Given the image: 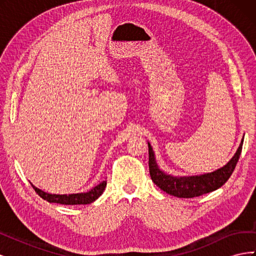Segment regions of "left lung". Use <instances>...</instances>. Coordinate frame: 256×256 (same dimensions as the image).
Listing matches in <instances>:
<instances>
[{"label": "left lung", "mask_w": 256, "mask_h": 256, "mask_svg": "<svg viewBox=\"0 0 256 256\" xmlns=\"http://www.w3.org/2000/svg\"><path fill=\"white\" fill-rule=\"evenodd\" d=\"M148 143L150 154V173L154 184H157L161 190H164L168 194L177 198H191L219 189L228 182L237 164L240 154H242L244 138L235 154L226 166L216 168L210 173L189 176H175L162 171L158 166L150 143Z\"/></svg>", "instance_id": "obj_1"}]
</instances>
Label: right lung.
Returning a JSON list of instances; mask_svg holds the SVG:
<instances>
[{"instance_id": "right-lung-1", "label": "right lung", "mask_w": 256, "mask_h": 256, "mask_svg": "<svg viewBox=\"0 0 256 256\" xmlns=\"http://www.w3.org/2000/svg\"><path fill=\"white\" fill-rule=\"evenodd\" d=\"M32 187L36 193L44 200H48L49 203H58L63 205H86L90 204L96 200L104 193V190L106 186V182L104 180L90 191L81 192V193H72V194H52V193L44 192L30 182Z\"/></svg>"}]
</instances>
